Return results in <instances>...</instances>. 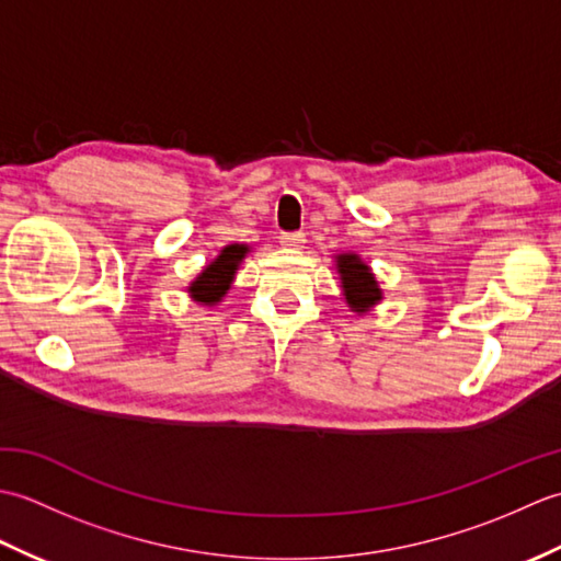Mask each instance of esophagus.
I'll use <instances>...</instances> for the list:
<instances>
[{
    "label": "esophagus",
    "instance_id": "esophagus-1",
    "mask_svg": "<svg viewBox=\"0 0 561 561\" xmlns=\"http://www.w3.org/2000/svg\"><path fill=\"white\" fill-rule=\"evenodd\" d=\"M279 243H282L284 248H294V250H299V248H304V243H306V236H304L301 231L282 233V236H279Z\"/></svg>",
    "mask_w": 561,
    "mask_h": 561
}]
</instances>
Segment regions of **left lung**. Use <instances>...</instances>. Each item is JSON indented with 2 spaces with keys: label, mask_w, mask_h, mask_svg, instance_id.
Returning <instances> with one entry per match:
<instances>
[{
  "label": "left lung",
  "mask_w": 561,
  "mask_h": 561,
  "mask_svg": "<svg viewBox=\"0 0 561 561\" xmlns=\"http://www.w3.org/2000/svg\"><path fill=\"white\" fill-rule=\"evenodd\" d=\"M335 267L340 272V287L344 291V299H347L354 313H366L368 308H374L383 299V291H380L371 267L359 255L342 253L335 257Z\"/></svg>",
  "instance_id": "1"
}]
</instances>
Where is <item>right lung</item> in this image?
<instances>
[{"mask_svg": "<svg viewBox=\"0 0 561 561\" xmlns=\"http://www.w3.org/2000/svg\"><path fill=\"white\" fill-rule=\"evenodd\" d=\"M245 255H248V245L231 243V245L221 248V253L214 257L193 282H190L187 294L193 296V301H197L202 306L219 304L226 296V291L231 289L236 270H238V265H241Z\"/></svg>", "mask_w": 561, "mask_h": 561, "instance_id": "right-lung-1", "label": "right lung"}]
</instances>
